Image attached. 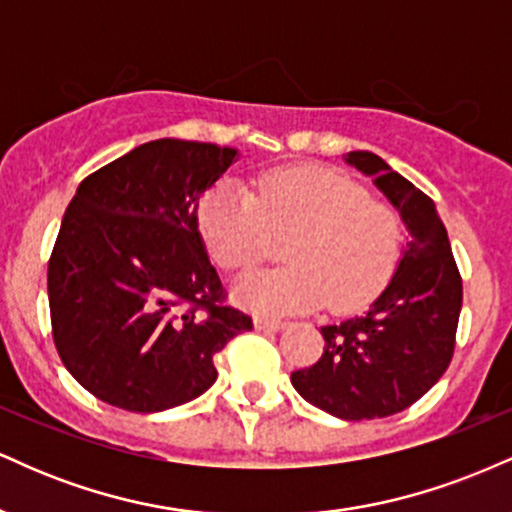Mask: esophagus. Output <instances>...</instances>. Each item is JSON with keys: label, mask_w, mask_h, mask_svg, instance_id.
<instances>
[{"label": "esophagus", "mask_w": 512, "mask_h": 512, "mask_svg": "<svg viewBox=\"0 0 512 512\" xmlns=\"http://www.w3.org/2000/svg\"><path fill=\"white\" fill-rule=\"evenodd\" d=\"M281 327H284V322L281 320H272V317H262V315L255 317V330L260 332H279Z\"/></svg>", "instance_id": "obj_1"}]
</instances>
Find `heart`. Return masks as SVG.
I'll list each match as a JSON object with an SVG mask.
<instances>
[{
    "mask_svg": "<svg viewBox=\"0 0 512 512\" xmlns=\"http://www.w3.org/2000/svg\"><path fill=\"white\" fill-rule=\"evenodd\" d=\"M199 228L216 262L228 272L248 269L286 240V267L245 274L233 301L257 315H291L320 308L346 313L368 303L402 250V219L390 204L370 199L356 180L327 168H281L257 180L223 182L204 197Z\"/></svg>",
    "mask_w": 512,
    "mask_h": 512,
    "instance_id": "b5f03b06",
    "label": "heart"
}]
</instances>
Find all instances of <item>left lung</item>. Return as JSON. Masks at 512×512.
<instances>
[{"instance_id":"1","label":"left lung","mask_w":512,"mask_h":512,"mask_svg":"<svg viewBox=\"0 0 512 512\" xmlns=\"http://www.w3.org/2000/svg\"><path fill=\"white\" fill-rule=\"evenodd\" d=\"M346 163L373 178L411 238L385 291L363 315L322 327L325 351L310 368L293 370L291 383L339 419H383L411 407L448 370L462 276L431 197L370 151H351Z\"/></svg>"}]
</instances>
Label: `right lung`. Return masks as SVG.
<instances>
[{
    "label": "right lung",
    "mask_w": 512,
    "mask_h": 512,
    "mask_svg": "<svg viewBox=\"0 0 512 512\" xmlns=\"http://www.w3.org/2000/svg\"><path fill=\"white\" fill-rule=\"evenodd\" d=\"M236 149L156 139L81 180L48 262L52 339L81 387L154 414L207 392L214 356L252 330L226 303L199 199Z\"/></svg>",
    "instance_id": "add662e5"
}]
</instances>
